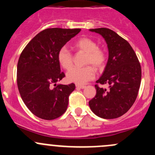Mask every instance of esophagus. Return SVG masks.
Returning <instances> with one entry per match:
<instances>
[{
	"label": "esophagus",
	"mask_w": 155,
	"mask_h": 155,
	"mask_svg": "<svg viewBox=\"0 0 155 155\" xmlns=\"http://www.w3.org/2000/svg\"><path fill=\"white\" fill-rule=\"evenodd\" d=\"M76 88H85V85H76Z\"/></svg>",
	"instance_id": "esophagus-1"
}]
</instances>
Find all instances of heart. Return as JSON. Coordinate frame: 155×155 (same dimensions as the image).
I'll use <instances>...</instances> for the list:
<instances>
[{
    "mask_svg": "<svg viewBox=\"0 0 155 155\" xmlns=\"http://www.w3.org/2000/svg\"><path fill=\"white\" fill-rule=\"evenodd\" d=\"M72 47L77 51L85 52L84 64L92 65L96 69H101L107 62V52L104 48L98 47L97 43L88 37H81L73 42ZM57 59L59 64L64 69H69L73 64V56L71 51L65 46L59 48L57 53ZM90 65L78 68L74 67L67 73V79L69 82H74L78 85L86 83L95 76L94 68Z\"/></svg>",
    "mask_w": 155,
    "mask_h": 155,
    "instance_id": "obj_1",
    "label": "heart"
}]
</instances>
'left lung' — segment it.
Segmentation results:
<instances>
[{
  "mask_svg": "<svg viewBox=\"0 0 155 155\" xmlns=\"http://www.w3.org/2000/svg\"><path fill=\"white\" fill-rule=\"evenodd\" d=\"M100 34L107 43L109 59L97 84L109 85L108 91L95 85L96 95L89 107L97 116L113 119L125 114L135 102L141 83L142 70L130 43L115 31L106 28L90 29Z\"/></svg>",
  "mask_w": 155,
  "mask_h": 155,
  "instance_id": "obj_1",
  "label": "left lung"
}]
</instances>
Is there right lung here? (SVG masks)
Returning <instances> with one entry per match:
<instances>
[{
  "label": "right lung",
  "instance_id": "add662e5",
  "mask_svg": "<svg viewBox=\"0 0 155 155\" xmlns=\"http://www.w3.org/2000/svg\"><path fill=\"white\" fill-rule=\"evenodd\" d=\"M80 31L45 29L28 43L20 54L17 64L18 91L26 107L38 118L53 120L66 112L75 84L56 85L65 76L61 72L57 53Z\"/></svg>",
  "mask_w": 155,
  "mask_h": 155
}]
</instances>
